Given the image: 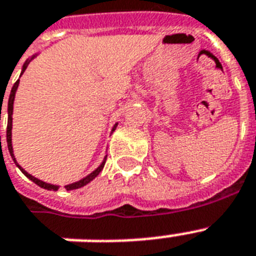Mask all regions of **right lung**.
Wrapping results in <instances>:
<instances>
[{"instance_id": "obj_1", "label": "right lung", "mask_w": 256, "mask_h": 256, "mask_svg": "<svg viewBox=\"0 0 256 256\" xmlns=\"http://www.w3.org/2000/svg\"><path fill=\"white\" fill-rule=\"evenodd\" d=\"M38 54L40 53H36L34 56H32L30 58H28L25 61V64H24V66H22L21 69V76L24 74V72L26 70V68H28V65H29L30 62L33 61L34 58L37 57ZM20 76V77H21ZM18 85H20V80H18L16 84L13 85V88H12V92H10V96H9V100H8V128H6V142H8V148H9V152H10V156H12V160H14V164H16V166H17L20 170L22 171V174L25 175V176H28V178L30 179V180H33L36 184H38L40 187H42V188H45V190H50V191H57L58 188H60V186L58 184H52V183H46L44 182V180H41V179L36 178V176H33V175H30L29 172L26 170H24V168L18 164L17 160H16V156H14V150H13V142H12V128H13V104H14V98H16V92H17V88H18ZM116 126H118V124H116L114 126H112V132H116ZM1 138V136H0ZM106 158H108V156H104V160L100 162V164L98 166V168H96L94 171H92L90 174L86 175L85 178L80 179V180H77V182H73L70 183V184H66L65 188L68 191L70 190H76V188H80V187H84L86 186L88 183H90L92 180V179L96 178V175L100 174V171H102V168H104V164H106Z\"/></svg>"}]
</instances>
